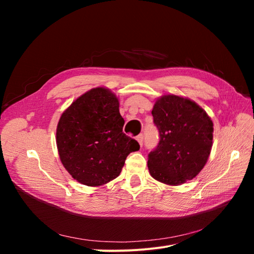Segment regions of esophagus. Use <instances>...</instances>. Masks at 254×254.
Wrapping results in <instances>:
<instances>
[{
	"mask_svg": "<svg viewBox=\"0 0 254 254\" xmlns=\"http://www.w3.org/2000/svg\"><path fill=\"white\" fill-rule=\"evenodd\" d=\"M136 141L139 142V144H140V146L142 147L143 146V141H144V136H143V134H139L136 136Z\"/></svg>",
	"mask_w": 254,
	"mask_h": 254,
	"instance_id": "34e87169",
	"label": "esophagus"
}]
</instances>
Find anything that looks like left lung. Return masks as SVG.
<instances>
[{
    "label": "left lung",
    "mask_w": 254,
    "mask_h": 254,
    "mask_svg": "<svg viewBox=\"0 0 254 254\" xmlns=\"http://www.w3.org/2000/svg\"><path fill=\"white\" fill-rule=\"evenodd\" d=\"M151 114L160 133L157 148L148 155L152 178L168 186L195 178L212 149L211 118L195 102L174 94L159 97Z\"/></svg>",
    "instance_id": "8db88e82"
}]
</instances>
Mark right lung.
Masks as SVG:
<instances>
[{"instance_id":"add662e5","label":"right lung","mask_w":254,"mask_h":254,"mask_svg":"<svg viewBox=\"0 0 254 254\" xmlns=\"http://www.w3.org/2000/svg\"><path fill=\"white\" fill-rule=\"evenodd\" d=\"M119 98L109 89H91L61 114L56 143L61 163L75 180L101 187L121 174L130 152L140 149L123 132Z\"/></svg>"}]
</instances>
